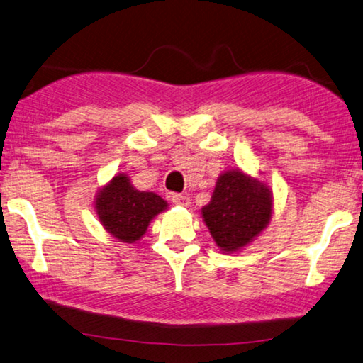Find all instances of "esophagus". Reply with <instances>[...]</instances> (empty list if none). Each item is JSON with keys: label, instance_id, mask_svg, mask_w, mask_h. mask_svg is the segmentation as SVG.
Here are the masks:
<instances>
[{"label": "esophagus", "instance_id": "34e87169", "mask_svg": "<svg viewBox=\"0 0 363 363\" xmlns=\"http://www.w3.org/2000/svg\"><path fill=\"white\" fill-rule=\"evenodd\" d=\"M172 203L178 206H188L189 204V196L182 194V193H174L172 194Z\"/></svg>", "mask_w": 363, "mask_h": 363}]
</instances>
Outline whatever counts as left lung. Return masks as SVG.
<instances>
[{
  "instance_id": "8db88e82",
  "label": "left lung",
  "mask_w": 363,
  "mask_h": 363,
  "mask_svg": "<svg viewBox=\"0 0 363 363\" xmlns=\"http://www.w3.org/2000/svg\"><path fill=\"white\" fill-rule=\"evenodd\" d=\"M272 216V194L264 183L240 170L227 172L217 180L203 217L217 246L236 251L262 231Z\"/></svg>"
}]
</instances>
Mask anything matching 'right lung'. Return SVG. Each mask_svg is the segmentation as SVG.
<instances>
[{"mask_svg": "<svg viewBox=\"0 0 363 363\" xmlns=\"http://www.w3.org/2000/svg\"><path fill=\"white\" fill-rule=\"evenodd\" d=\"M165 207L167 203L160 196L138 191L123 174L112 178L96 198V212L103 227L123 242L138 241L152 217Z\"/></svg>", "mask_w": 363, "mask_h": 363, "instance_id": "1", "label": "right lung"}]
</instances>
